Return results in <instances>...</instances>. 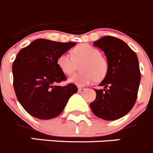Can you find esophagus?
<instances>
[{
  "instance_id": "34e87169",
  "label": "esophagus",
  "mask_w": 153,
  "mask_h": 153,
  "mask_svg": "<svg viewBox=\"0 0 153 153\" xmlns=\"http://www.w3.org/2000/svg\"><path fill=\"white\" fill-rule=\"evenodd\" d=\"M86 91V89H83V88H78V92L79 93H82V92H84Z\"/></svg>"
}]
</instances>
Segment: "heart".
Returning a JSON list of instances; mask_svg holds the SVG:
<instances>
[{
    "label": "heart",
    "instance_id": "1",
    "mask_svg": "<svg viewBox=\"0 0 153 153\" xmlns=\"http://www.w3.org/2000/svg\"><path fill=\"white\" fill-rule=\"evenodd\" d=\"M80 65L82 71L74 74L69 78L71 83L77 86H84L92 83L96 79L105 77L108 71V62L101 55L99 49L87 44L76 46L72 50V56L63 53L57 57V64L64 74L70 76L74 72L76 64Z\"/></svg>",
    "mask_w": 153,
    "mask_h": 153
}]
</instances>
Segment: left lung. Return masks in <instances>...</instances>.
<instances>
[{
	"label": "left lung",
	"mask_w": 153,
	"mask_h": 153,
	"mask_svg": "<svg viewBox=\"0 0 153 153\" xmlns=\"http://www.w3.org/2000/svg\"><path fill=\"white\" fill-rule=\"evenodd\" d=\"M93 45L104 51L108 71L96 98L89 106L94 114L106 120L124 117L134 106L140 82L138 57L127 43L112 36H105Z\"/></svg>",
	"instance_id": "obj_1"
}]
</instances>
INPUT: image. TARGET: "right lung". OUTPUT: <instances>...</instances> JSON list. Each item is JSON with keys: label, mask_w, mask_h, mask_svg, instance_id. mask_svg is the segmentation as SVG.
Masks as SVG:
<instances>
[{"label": "right lung", "mask_w": 153, "mask_h": 153, "mask_svg": "<svg viewBox=\"0 0 153 153\" xmlns=\"http://www.w3.org/2000/svg\"><path fill=\"white\" fill-rule=\"evenodd\" d=\"M76 45L39 39L17 54L12 66L13 87L18 101L29 114L42 120L54 118L77 92L73 83L57 86L67 79L57 67V57Z\"/></svg>", "instance_id": "1"}]
</instances>
